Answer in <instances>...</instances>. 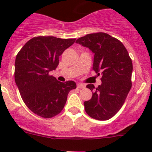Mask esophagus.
Segmentation results:
<instances>
[{
  "label": "esophagus",
  "instance_id": "34e87169",
  "mask_svg": "<svg viewBox=\"0 0 152 152\" xmlns=\"http://www.w3.org/2000/svg\"><path fill=\"white\" fill-rule=\"evenodd\" d=\"M85 86L84 85V84H77V88H79V89H80V88H84Z\"/></svg>",
  "mask_w": 152,
  "mask_h": 152
}]
</instances>
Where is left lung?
<instances>
[{"label": "left lung", "instance_id": "left-lung-1", "mask_svg": "<svg viewBox=\"0 0 152 152\" xmlns=\"http://www.w3.org/2000/svg\"><path fill=\"white\" fill-rule=\"evenodd\" d=\"M76 43L94 53L93 70L101 75V85H87L94 93L84 103L86 113L97 120L110 119L123 107L132 88V62L128 51L119 39L105 33L86 35Z\"/></svg>", "mask_w": 152, "mask_h": 152}]
</instances>
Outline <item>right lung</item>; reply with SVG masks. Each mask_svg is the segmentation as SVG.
<instances>
[{
	"label": "right lung",
	"mask_w": 152,
	"mask_h": 152,
	"mask_svg": "<svg viewBox=\"0 0 152 152\" xmlns=\"http://www.w3.org/2000/svg\"><path fill=\"white\" fill-rule=\"evenodd\" d=\"M75 39L36 36L17 53L14 78L23 100L35 114L45 119L61 112L75 81L62 83L49 75L59 63V56Z\"/></svg>",
	"instance_id": "obj_1"
}]
</instances>
